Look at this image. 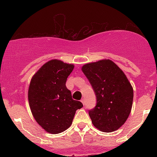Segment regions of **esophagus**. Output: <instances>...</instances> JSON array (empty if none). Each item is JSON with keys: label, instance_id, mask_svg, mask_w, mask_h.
Listing matches in <instances>:
<instances>
[{"label": "esophagus", "instance_id": "obj_1", "mask_svg": "<svg viewBox=\"0 0 157 157\" xmlns=\"http://www.w3.org/2000/svg\"><path fill=\"white\" fill-rule=\"evenodd\" d=\"M81 102H82V103L84 105V104H85V99L84 98H82V100H81Z\"/></svg>", "mask_w": 157, "mask_h": 157}]
</instances>
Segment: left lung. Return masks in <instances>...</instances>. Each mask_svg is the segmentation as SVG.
<instances>
[{
	"instance_id": "8db88e82",
	"label": "left lung",
	"mask_w": 157,
	"mask_h": 157,
	"mask_svg": "<svg viewBox=\"0 0 157 157\" xmlns=\"http://www.w3.org/2000/svg\"><path fill=\"white\" fill-rule=\"evenodd\" d=\"M82 71L96 94L97 105L89 112L94 126L103 132L117 131L130 115L134 98L131 82L109 59L85 64Z\"/></svg>"
}]
</instances>
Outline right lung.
Masks as SVG:
<instances>
[{
  "label": "right lung",
  "instance_id": "obj_1",
  "mask_svg": "<svg viewBox=\"0 0 157 157\" xmlns=\"http://www.w3.org/2000/svg\"><path fill=\"white\" fill-rule=\"evenodd\" d=\"M73 64L53 59L43 65L33 75L28 90V100L36 122L52 134L63 132L72 124L82 102L74 100L66 86Z\"/></svg>",
  "mask_w": 157,
  "mask_h": 157
}]
</instances>
